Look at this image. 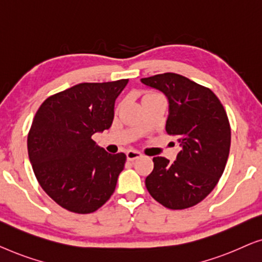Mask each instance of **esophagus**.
Instances as JSON below:
<instances>
[{
    "label": "esophagus",
    "instance_id": "1",
    "mask_svg": "<svg viewBox=\"0 0 262 262\" xmlns=\"http://www.w3.org/2000/svg\"><path fill=\"white\" fill-rule=\"evenodd\" d=\"M126 154H127V159L129 161H134L136 159H140V158L142 157V154L138 152V150H128Z\"/></svg>",
    "mask_w": 262,
    "mask_h": 262
}]
</instances>
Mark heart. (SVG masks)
I'll return each mask as SVG.
<instances>
[{
    "label": "heart",
    "instance_id": "heart-1",
    "mask_svg": "<svg viewBox=\"0 0 262 262\" xmlns=\"http://www.w3.org/2000/svg\"><path fill=\"white\" fill-rule=\"evenodd\" d=\"M148 95H154V94H148ZM148 95H146V96H148Z\"/></svg>",
    "mask_w": 262,
    "mask_h": 262
}]
</instances>
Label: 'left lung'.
I'll return each mask as SVG.
<instances>
[{
  "mask_svg": "<svg viewBox=\"0 0 262 262\" xmlns=\"http://www.w3.org/2000/svg\"><path fill=\"white\" fill-rule=\"evenodd\" d=\"M141 82L166 95V132L177 136L182 147L174 163L153 158L146 187L167 209L191 208L215 189L226 168L231 139L227 113L209 88L178 73H161Z\"/></svg>",
  "mask_w": 262,
  "mask_h": 262,
  "instance_id": "left-lung-1",
  "label": "left lung"
}]
</instances>
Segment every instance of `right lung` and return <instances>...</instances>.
Listing matches in <instances>:
<instances>
[{"label":"right lung","mask_w":262,"mask_h":262,"mask_svg":"<svg viewBox=\"0 0 262 262\" xmlns=\"http://www.w3.org/2000/svg\"><path fill=\"white\" fill-rule=\"evenodd\" d=\"M128 79L80 83L46 98L33 119L27 147L42 190L69 211L90 213L112 197L126 154H109L91 139L109 129Z\"/></svg>","instance_id":"obj_1"}]
</instances>
